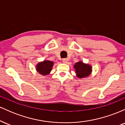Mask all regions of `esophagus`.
<instances>
[{"instance_id": "34e87169", "label": "esophagus", "mask_w": 125, "mask_h": 125, "mask_svg": "<svg viewBox=\"0 0 125 125\" xmlns=\"http://www.w3.org/2000/svg\"><path fill=\"white\" fill-rule=\"evenodd\" d=\"M67 61H68V60H67V59H62V62L64 63H66L67 62Z\"/></svg>"}]
</instances>
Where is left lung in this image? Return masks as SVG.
Returning a JSON list of instances; mask_svg holds the SVG:
<instances>
[{
    "mask_svg": "<svg viewBox=\"0 0 125 125\" xmlns=\"http://www.w3.org/2000/svg\"><path fill=\"white\" fill-rule=\"evenodd\" d=\"M76 76L79 78H83L87 77L91 74L92 66L89 64L84 63L82 62L79 61L76 63L74 65Z\"/></svg>",
    "mask_w": 125,
    "mask_h": 125,
    "instance_id": "1",
    "label": "left lung"
}]
</instances>
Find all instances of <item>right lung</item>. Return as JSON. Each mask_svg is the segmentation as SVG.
Returning a JSON list of instances; mask_svg holds the SVG:
<instances>
[{
    "mask_svg": "<svg viewBox=\"0 0 125 125\" xmlns=\"http://www.w3.org/2000/svg\"><path fill=\"white\" fill-rule=\"evenodd\" d=\"M53 64V62L49 61L41 62L36 65V71L39 74L45 76L50 73Z\"/></svg>",
    "mask_w": 125,
    "mask_h": 125,
    "instance_id": "add662e5",
    "label": "right lung"
}]
</instances>
